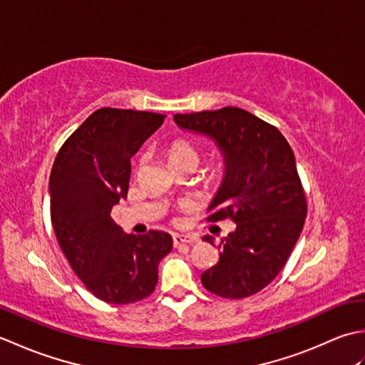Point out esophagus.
<instances>
[{
  "mask_svg": "<svg viewBox=\"0 0 365 365\" xmlns=\"http://www.w3.org/2000/svg\"><path fill=\"white\" fill-rule=\"evenodd\" d=\"M197 238L191 237V235H183V234H174L173 235V243L174 246H180V245H192L196 243Z\"/></svg>",
  "mask_w": 365,
  "mask_h": 365,
  "instance_id": "34e87169",
  "label": "esophagus"
}]
</instances>
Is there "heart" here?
Masks as SVG:
<instances>
[{"mask_svg":"<svg viewBox=\"0 0 365 365\" xmlns=\"http://www.w3.org/2000/svg\"><path fill=\"white\" fill-rule=\"evenodd\" d=\"M166 153L170 165H174V163H180V161H188V160L199 161V155L195 147L187 141H182V139H177V141L170 143L168 145Z\"/></svg>","mask_w":365,"mask_h":365,"instance_id":"b5f03b06","label":"heart"}]
</instances>
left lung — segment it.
I'll list each match as a JSON object with an SVG mask.
<instances>
[{"instance_id":"8db88e82","label":"left lung","mask_w":365,"mask_h":365,"mask_svg":"<svg viewBox=\"0 0 365 365\" xmlns=\"http://www.w3.org/2000/svg\"><path fill=\"white\" fill-rule=\"evenodd\" d=\"M174 120L220 147L226 173L207 220L237 224L200 281L222 298L251 297L284 268L304 226L307 204L292 147L276 127L242 108L175 114ZM202 240L213 245L210 235Z\"/></svg>"}]
</instances>
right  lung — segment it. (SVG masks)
I'll use <instances>...</instances> for the list:
<instances>
[{"instance_id": "add662e5", "label": "right lung", "mask_w": 365, "mask_h": 365, "mask_svg": "<svg viewBox=\"0 0 365 365\" xmlns=\"http://www.w3.org/2000/svg\"><path fill=\"white\" fill-rule=\"evenodd\" d=\"M166 115L118 108L92 113L61 147L50 175L54 235L86 289L110 304L149 297L173 237L125 234L111 208L127 197L130 158Z\"/></svg>"}]
</instances>
